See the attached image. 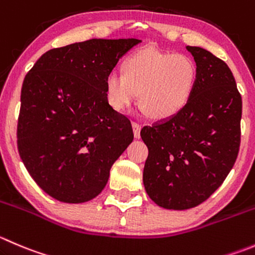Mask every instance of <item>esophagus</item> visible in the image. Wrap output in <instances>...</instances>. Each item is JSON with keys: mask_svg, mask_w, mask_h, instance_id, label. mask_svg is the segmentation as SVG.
<instances>
[{"mask_svg": "<svg viewBox=\"0 0 255 255\" xmlns=\"http://www.w3.org/2000/svg\"><path fill=\"white\" fill-rule=\"evenodd\" d=\"M133 133H134V137L135 138H139L140 137V128H142V125L138 122H133Z\"/></svg>", "mask_w": 255, "mask_h": 255, "instance_id": "obj_1", "label": "esophagus"}]
</instances>
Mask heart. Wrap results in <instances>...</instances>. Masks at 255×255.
Returning <instances> with one entry per match:
<instances>
[{
  "mask_svg": "<svg viewBox=\"0 0 255 255\" xmlns=\"http://www.w3.org/2000/svg\"><path fill=\"white\" fill-rule=\"evenodd\" d=\"M198 80V67L188 54L144 48L127 57L123 72L111 71L105 81L106 97L116 111L134 105L150 118L177 115L189 101Z\"/></svg>",
  "mask_w": 255,
  "mask_h": 255,
  "instance_id": "b5f03b06",
  "label": "heart"
}]
</instances>
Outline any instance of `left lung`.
<instances>
[{"label": "left lung", "mask_w": 255, "mask_h": 255, "mask_svg": "<svg viewBox=\"0 0 255 255\" xmlns=\"http://www.w3.org/2000/svg\"><path fill=\"white\" fill-rule=\"evenodd\" d=\"M198 67L187 105L168 120L145 126L143 183L165 209L199 206L218 189L238 157L242 96L227 63L201 47H187Z\"/></svg>", "instance_id": "1"}]
</instances>
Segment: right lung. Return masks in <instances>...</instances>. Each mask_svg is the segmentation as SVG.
<instances>
[{
    "label": "right lung",
    "mask_w": 255,
    "mask_h": 255,
    "mask_svg": "<svg viewBox=\"0 0 255 255\" xmlns=\"http://www.w3.org/2000/svg\"><path fill=\"white\" fill-rule=\"evenodd\" d=\"M139 42L93 38L49 49L24 77L17 147L52 198L83 203L97 197L133 140L129 118L108 103L105 81Z\"/></svg>",
    "instance_id": "obj_1"
}]
</instances>
